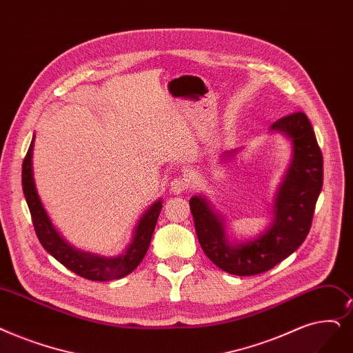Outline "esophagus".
Masks as SVG:
<instances>
[{
	"instance_id": "1",
	"label": "esophagus",
	"mask_w": 353,
	"mask_h": 353,
	"mask_svg": "<svg viewBox=\"0 0 353 353\" xmlns=\"http://www.w3.org/2000/svg\"><path fill=\"white\" fill-rule=\"evenodd\" d=\"M188 188H189V181L185 177H177V179L172 180V183H170V190L174 194L185 193L188 190Z\"/></svg>"
}]
</instances>
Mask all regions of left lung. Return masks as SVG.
Here are the masks:
<instances>
[{
  "mask_svg": "<svg viewBox=\"0 0 353 353\" xmlns=\"http://www.w3.org/2000/svg\"><path fill=\"white\" fill-rule=\"evenodd\" d=\"M270 130L283 132L291 141L293 157L275 193L272 221L267 231L251 241L232 243L226 235L223 218L205 196H193L189 201L203 252L214 265L234 275L265 272L293 254L310 231L323 186V156L305 114L283 117ZM236 152L228 151L223 157L231 159Z\"/></svg>",
  "mask_w": 353,
  "mask_h": 353,
  "instance_id": "1",
  "label": "left lung"
}]
</instances>
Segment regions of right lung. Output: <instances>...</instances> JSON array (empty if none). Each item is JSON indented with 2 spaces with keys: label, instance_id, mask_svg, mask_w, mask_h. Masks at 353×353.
Instances as JSON below:
<instances>
[{
  "label": "right lung",
  "instance_id": "right-lung-1",
  "mask_svg": "<svg viewBox=\"0 0 353 353\" xmlns=\"http://www.w3.org/2000/svg\"><path fill=\"white\" fill-rule=\"evenodd\" d=\"M33 147L34 137L23 161L21 181L26 202L28 205L30 213H32L34 231L43 248L52 256H54L60 264L86 280L111 281L131 274L140 265L144 255L147 254L152 232H154L159 214L163 208L161 199L152 203L147 212H144L134 229L131 243L118 256L108 258L76 250L56 231L48 212H46L40 201L33 177Z\"/></svg>",
  "mask_w": 353,
  "mask_h": 353
}]
</instances>
